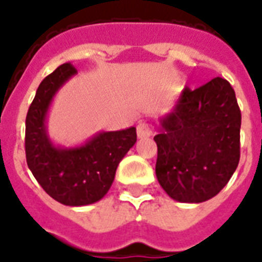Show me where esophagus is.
Returning <instances> with one entry per match:
<instances>
[{"label":"esophagus","mask_w":262,"mask_h":262,"mask_svg":"<svg viewBox=\"0 0 262 262\" xmlns=\"http://www.w3.org/2000/svg\"><path fill=\"white\" fill-rule=\"evenodd\" d=\"M137 135H138L139 139L149 138L152 135V128L150 125L146 123H139L138 127H137Z\"/></svg>","instance_id":"obj_1"}]
</instances>
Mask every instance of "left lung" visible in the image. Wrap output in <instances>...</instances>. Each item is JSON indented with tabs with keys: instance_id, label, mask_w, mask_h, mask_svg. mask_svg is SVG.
Segmentation results:
<instances>
[{
	"instance_id": "1",
	"label": "left lung",
	"mask_w": 262,
	"mask_h": 262,
	"mask_svg": "<svg viewBox=\"0 0 262 262\" xmlns=\"http://www.w3.org/2000/svg\"><path fill=\"white\" fill-rule=\"evenodd\" d=\"M242 115L231 84L184 88L159 119L156 177L171 199L202 203L221 192L241 157Z\"/></svg>"
}]
</instances>
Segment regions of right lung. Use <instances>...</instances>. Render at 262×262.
Segmentation results:
<instances>
[{
  "label": "right lung",
  "instance_id": "1",
  "mask_svg": "<svg viewBox=\"0 0 262 262\" xmlns=\"http://www.w3.org/2000/svg\"><path fill=\"white\" fill-rule=\"evenodd\" d=\"M77 70L60 64L41 81L26 117V160L42 189L64 206L99 202L110 189L120 161L137 142V128L101 131L77 146L52 142L47 117L55 95Z\"/></svg>",
  "mask_w": 262,
  "mask_h": 262
}]
</instances>
